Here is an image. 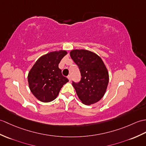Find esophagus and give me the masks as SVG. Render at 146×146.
I'll return each instance as SVG.
<instances>
[{
	"label": "esophagus",
	"mask_w": 146,
	"mask_h": 146,
	"mask_svg": "<svg viewBox=\"0 0 146 146\" xmlns=\"http://www.w3.org/2000/svg\"><path fill=\"white\" fill-rule=\"evenodd\" d=\"M68 78L70 81H71V80H72V76H71V75H68Z\"/></svg>",
	"instance_id": "34e87169"
}]
</instances>
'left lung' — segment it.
I'll return each instance as SVG.
<instances>
[{
    "label": "left lung",
    "instance_id": "obj_1",
    "mask_svg": "<svg viewBox=\"0 0 146 146\" xmlns=\"http://www.w3.org/2000/svg\"><path fill=\"white\" fill-rule=\"evenodd\" d=\"M70 56L81 73L80 82L72 83L79 99L86 105L97 103L104 95L109 82V74L102 59L86 50H72Z\"/></svg>",
    "mask_w": 146,
    "mask_h": 146
}]
</instances>
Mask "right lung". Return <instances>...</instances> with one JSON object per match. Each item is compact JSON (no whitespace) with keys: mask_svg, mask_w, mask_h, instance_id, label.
<instances>
[{"mask_svg":"<svg viewBox=\"0 0 146 146\" xmlns=\"http://www.w3.org/2000/svg\"><path fill=\"white\" fill-rule=\"evenodd\" d=\"M67 54L65 50L55 51L37 60L28 74L29 88L39 101H52L68 80L63 76L58 64Z\"/></svg>","mask_w":146,"mask_h":146,"instance_id":"add662e5","label":"right lung"}]
</instances>
